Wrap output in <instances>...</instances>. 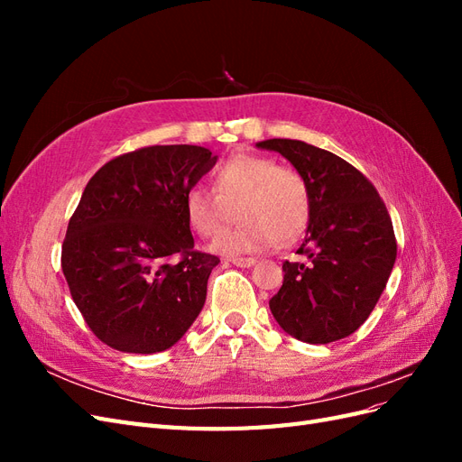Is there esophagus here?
<instances>
[{"label":"esophagus","instance_id":"obj_1","mask_svg":"<svg viewBox=\"0 0 462 462\" xmlns=\"http://www.w3.org/2000/svg\"><path fill=\"white\" fill-rule=\"evenodd\" d=\"M229 262L233 265H239V268H250V265L256 263L254 258H229Z\"/></svg>","mask_w":462,"mask_h":462}]
</instances>
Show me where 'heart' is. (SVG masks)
<instances>
[{"instance_id":"obj_1","label":"heart","mask_w":462,"mask_h":462,"mask_svg":"<svg viewBox=\"0 0 462 462\" xmlns=\"http://www.w3.org/2000/svg\"><path fill=\"white\" fill-rule=\"evenodd\" d=\"M214 190L194 185L185 192L187 223L200 236H214L236 208L242 221L216 236L219 254L258 253L275 241L287 243L304 229L310 216V189L304 175L291 165H277L268 156L235 153L214 177Z\"/></svg>"}]
</instances>
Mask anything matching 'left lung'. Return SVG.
<instances>
[{
	"instance_id": "8db88e82",
	"label": "left lung",
	"mask_w": 462,
	"mask_h": 462,
	"mask_svg": "<svg viewBox=\"0 0 462 462\" xmlns=\"http://www.w3.org/2000/svg\"><path fill=\"white\" fill-rule=\"evenodd\" d=\"M256 146L282 153L310 189V219L297 250L304 260L283 263V285L270 310L299 341L348 337L380 300L397 258L387 208L355 165L328 150L291 138Z\"/></svg>"
}]
</instances>
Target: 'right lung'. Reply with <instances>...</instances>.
Masks as SVG:
<instances>
[{
    "label": "right lung",
    "mask_w": 462,
    "mask_h": 462,
    "mask_svg": "<svg viewBox=\"0 0 462 462\" xmlns=\"http://www.w3.org/2000/svg\"><path fill=\"white\" fill-rule=\"evenodd\" d=\"M216 160L202 146H146L88 180L69 219L61 270L90 331L111 348L165 351L200 314L219 258L194 248L183 199Z\"/></svg>",
    "instance_id": "obj_1"
}]
</instances>
